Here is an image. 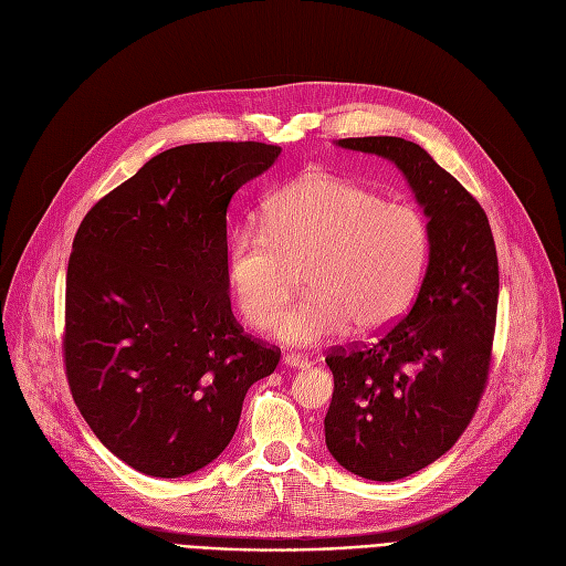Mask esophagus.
I'll return each instance as SVG.
<instances>
[{
	"mask_svg": "<svg viewBox=\"0 0 566 566\" xmlns=\"http://www.w3.org/2000/svg\"><path fill=\"white\" fill-rule=\"evenodd\" d=\"M283 363L287 367H292V369H306V367H311V360L306 356H302V354H287V356H283Z\"/></svg>",
	"mask_w": 566,
	"mask_h": 566,
	"instance_id": "obj_1",
	"label": "esophagus"
}]
</instances>
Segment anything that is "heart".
<instances>
[{"instance_id": "heart-1", "label": "heart", "mask_w": 566, "mask_h": 566, "mask_svg": "<svg viewBox=\"0 0 566 566\" xmlns=\"http://www.w3.org/2000/svg\"><path fill=\"white\" fill-rule=\"evenodd\" d=\"M264 222L231 233L227 279L241 314L266 327L289 296L291 269L305 266L310 295L274 322V337L311 346L394 323L428 260L421 212L333 175H306L269 199Z\"/></svg>"}]
</instances>
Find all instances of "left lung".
<instances>
[{"mask_svg":"<svg viewBox=\"0 0 566 566\" xmlns=\"http://www.w3.org/2000/svg\"><path fill=\"white\" fill-rule=\"evenodd\" d=\"M335 145L396 164L428 220V264L407 316L375 344L325 358L335 377L329 454L348 473L391 482L440 459L475 415L496 323V245L480 203L417 143Z\"/></svg>","mask_w":566,"mask_h":566,"instance_id":"obj_1","label":"left lung"}]
</instances>
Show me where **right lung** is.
<instances>
[{
  "mask_svg": "<svg viewBox=\"0 0 566 566\" xmlns=\"http://www.w3.org/2000/svg\"><path fill=\"white\" fill-rule=\"evenodd\" d=\"M279 154L264 143L166 149L76 231L63 342L72 398L95 438L145 475L216 461L248 388L281 360L233 318L227 279V208Z\"/></svg>",
  "mask_w": 566,
  "mask_h": 566,
  "instance_id": "right-lung-1",
  "label": "right lung"
}]
</instances>
